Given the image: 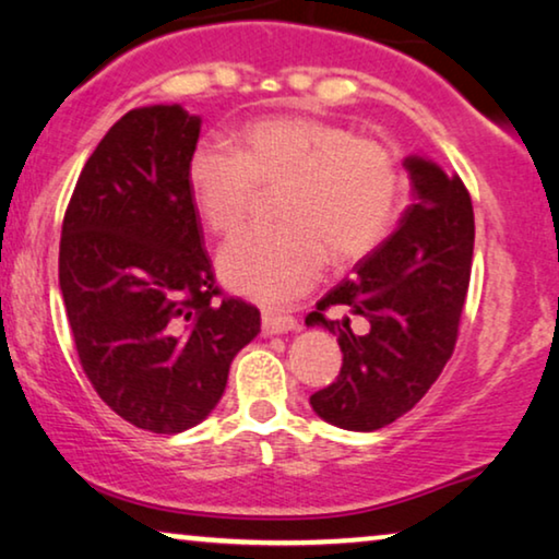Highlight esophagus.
Returning a JSON list of instances; mask_svg holds the SVG:
<instances>
[{
  "label": "esophagus",
  "mask_w": 559,
  "mask_h": 559,
  "mask_svg": "<svg viewBox=\"0 0 559 559\" xmlns=\"http://www.w3.org/2000/svg\"><path fill=\"white\" fill-rule=\"evenodd\" d=\"M299 330V322L292 314H275V311H263V334H284Z\"/></svg>",
  "instance_id": "34e87169"
}]
</instances>
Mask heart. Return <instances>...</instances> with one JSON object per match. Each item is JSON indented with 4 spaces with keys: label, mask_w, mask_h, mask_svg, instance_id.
<instances>
[{
    "label": "heart",
    "mask_w": 559,
    "mask_h": 559,
    "mask_svg": "<svg viewBox=\"0 0 559 559\" xmlns=\"http://www.w3.org/2000/svg\"><path fill=\"white\" fill-rule=\"evenodd\" d=\"M186 183L199 219L229 235L248 219L258 189L275 193L281 225L245 229L219 252L233 292L263 304L307 294L326 260L347 265L373 252L399 217V155L376 138L304 115H273L235 132V153L197 145Z\"/></svg>",
    "instance_id": "obj_1"
}]
</instances>
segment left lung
<instances>
[{"mask_svg": "<svg viewBox=\"0 0 559 559\" xmlns=\"http://www.w3.org/2000/svg\"><path fill=\"white\" fill-rule=\"evenodd\" d=\"M406 170L414 202L396 233L307 317L337 334L340 376L309 401L342 429L373 431L412 412L457 342L473 267L471 193L424 158H406Z\"/></svg>", "mask_w": 559, "mask_h": 559, "instance_id": "obj_1", "label": "left lung"}]
</instances>
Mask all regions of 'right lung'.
<instances>
[{
  "mask_svg": "<svg viewBox=\"0 0 559 559\" xmlns=\"http://www.w3.org/2000/svg\"><path fill=\"white\" fill-rule=\"evenodd\" d=\"M202 119L140 107L111 128L66 206L58 278L79 362L132 427L176 435L217 406L260 311L227 296L186 183Z\"/></svg>",
  "mask_w": 559,
  "mask_h": 559,
  "instance_id": "right-lung-1",
  "label": "right lung"
}]
</instances>
